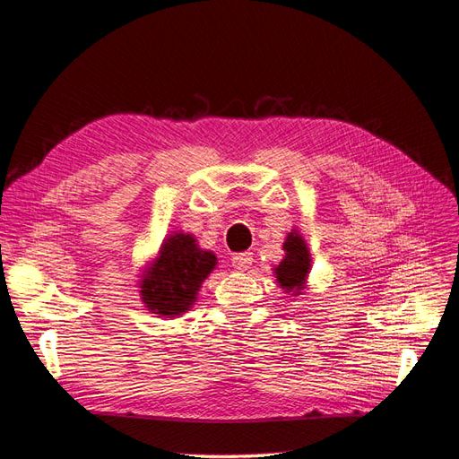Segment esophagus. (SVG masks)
Wrapping results in <instances>:
<instances>
[{"label": "esophagus", "mask_w": 459, "mask_h": 459, "mask_svg": "<svg viewBox=\"0 0 459 459\" xmlns=\"http://www.w3.org/2000/svg\"><path fill=\"white\" fill-rule=\"evenodd\" d=\"M251 264H253V255L251 253H241V255H235L231 258V266L238 272L248 270V268H251Z\"/></svg>", "instance_id": "obj_1"}]
</instances>
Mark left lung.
<instances>
[{
  "instance_id": "1",
  "label": "left lung",
  "mask_w": 459,
  "mask_h": 459,
  "mask_svg": "<svg viewBox=\"0 0 459 459\" xmlns=\"http://www.w3.org/2000/svg\"><path fill=\"white\" fill-rule=\"evenodd\" d=\"M283 251L285 258L273 268L277 283H280L281 289H285V293H293V297H297L300 295V290L304 289V283H307V277L310 273L308 247L297 230L287 235Z\"/></svg>"
}]
</instances>
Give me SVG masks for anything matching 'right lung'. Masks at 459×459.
<instances>
[{"mask_svg":"<svg viewBox=\"0 0 459 459\" xmlns=\"http://www.w3.org/2000/svg\"><path fill=\"white\" fill-rule=\"evenodd\" d=\"M216 264L214 253L199 248L193 235L174 233L166 238L157 258L142 275L140 295L145 308L162 317L187 312Z\"/></svg>","mask_w":459,"mask_h":459,"instance_id":"1","label":"right lung"}]
</instances>
